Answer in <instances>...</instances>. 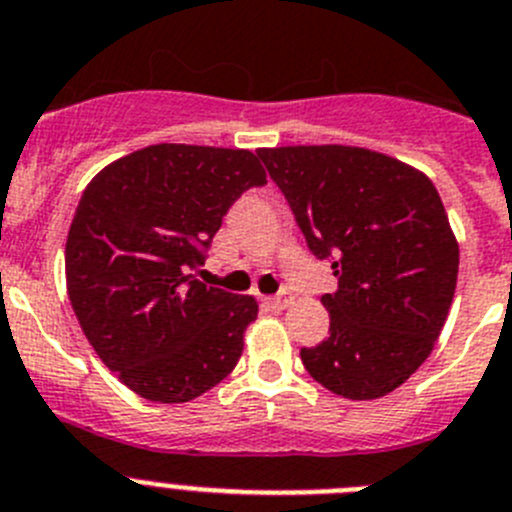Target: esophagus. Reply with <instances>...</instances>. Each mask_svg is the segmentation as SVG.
<instances>
[{"label":"esophagus","mask_w":512,"mask_h":512,"mask_svg":"<svg viewBox=\"0 0 512 512\" xmlns=\"http://www.w3.org/2000/svg\"><path fill=\"white\" fill-rule=\"evenodd\" d=\"M265 303L267 306H273V308H280V311H283V308H288L290 303H293V296H290V293H280V296H273V298H265Z\"/></svg>","instance_id":"esophagus-1"}]
</instances>
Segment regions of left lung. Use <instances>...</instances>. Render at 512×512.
I'll use <instances>...</instances> for the list:
<instances>
[{
    "label": "left lung",
    "mask_w": 512,
    "mask_h": 512,
    "mask_svg": "<svg viewBox=\"0 0 512 512\" xmlns=\"http://www.w3.org/2000/svg\"><path fill=\"white\" fill-rule=\"evenodd\" d=\"M308 247L331 260L339 290L321 303L329 336L301 349L334 395L375 400L400 388L434 349L449 316L459 245L431 178L352 145L260 147Z\"/></svg>",
    "instance_id": "obj_1"
}]
</instances>
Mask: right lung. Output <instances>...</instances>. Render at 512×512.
<instances>
[{
    "label": "right lung",
    "mask_w": 512,
    "mask_h": 512,
    "mask_svg": "<svg viewBox=\"0 0 512 512\" xmlns=\"http://www.w3.org/2000/svg\"><path fill=\"white\" fill-rule=\"evenodd\" d=\"M265 168L237 147H142L101 168L66 239V288L99 359L153 403H188L224 380L257 319L252 296L196 280L229 206Z\"/></svg>",
    "instance_id": "obj_1"
}]
</instances>
